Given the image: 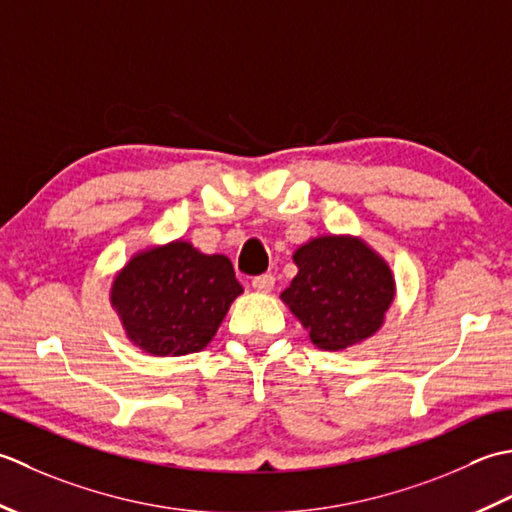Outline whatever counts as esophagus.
<instances>
[{"label": "esophagus", "mask_w": 512, "mask_h": 512, "mask_svg": "<svg viewBox=\"0 0 512 512\" xmlns=\"http://www.w3.org/2000/svg\"><path fill=\"white\" fill-rule=\"evenodd\" d=\"M274 285H276V278L271 276V274L256 276V278L252 280V287H254L256 291H260V294H269V291L274 289Z\"/></svg>", "instance_id": "1"}]
</instances>
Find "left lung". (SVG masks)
Returning <instances> with one entry per match:
<instances>
[{"instance_id": "1", "label": "left lung", "mask_w": 512, "mask_h": 512, "mask_svg": "<svg viewBox=\"0 0 512 512\" xmlns=\"http://www.w3.org/2000/svg\"><path fill=\"white\" fill-rule=\"evenodd\" d=\"M298 274L280 300L314 347L344 351L373 338L395 298L387 260L353 234L309 238L294 252Z\"/></svg>"}]
</instances>
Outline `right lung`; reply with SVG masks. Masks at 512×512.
Instances as JSON below:
<instances>
[{
  "instance_id": "right-lung-1",
  "label": "right lung",
  "mask_w": 512,
  "mask_h": 512,
  "mask_svg": "<svg viewBox=\"0 0 512 512\" xmlns=\"http://www.w3.org/2000/svg\"><path fill=\"white\" fill-rule=\"evenodd\" d=\"M243 294L232 260L183 238L134 252L114 274L110 305L134 347L156 358L203 351Z\"/></svg>"
}]
</instances>
